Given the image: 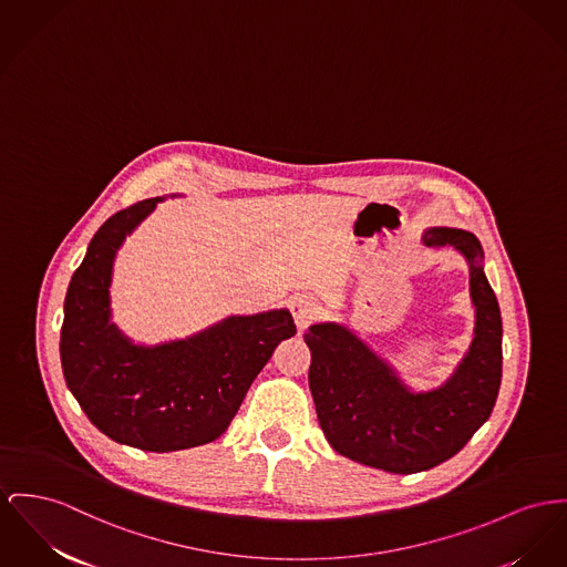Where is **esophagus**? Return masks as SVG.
<instances>
[{
	"label": "esophagus",
	"mask_w": 567,
	"mask_h": 567,
	"mask_svg": "<svg viewBox=\"0 0 567 567\" xmlns=\"http://www.w3.org/2000/svg\"><path fill=\"white\" fill-rule=\"evenodd\" d=\"M290 309H292L299 331H305L318 316V305L311 297H297L295 301L290 302Z\"/></svg>",
	"instance_id": "obj_1"
}]
</instances>
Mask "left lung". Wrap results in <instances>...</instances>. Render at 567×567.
Masks as SVG:
<instances>
[{"label":"left lung","instance_id":"left-lung-1","mask_svg":"<svg viewBox=\"0 0 567 567\" xmlns=\"http://www.w3.org/2000/svg\"><path fill=\"white\" fill-rule=\"evenodd\" d=\"M427 247H455L471 270L477 322L471 350L443 386L411 393L393 370L340 324H313L309 389L336 452L398 475L427 471L460 452L491 416L503 372L501 309L484 275L475 234L432 227Z\"/></svg>","mask_w":567,"mask_h":567}]
</instances>
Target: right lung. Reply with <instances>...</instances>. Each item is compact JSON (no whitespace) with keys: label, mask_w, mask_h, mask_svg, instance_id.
Instances as JSON below:
<instances>
[{"label":"right lung","mask_w":567,"mask_h":567,"mask_svg":"<svg viewBox=\"0 0 567 567\" xmlns=\"http://www.w3.org/2000/svg\"><path fill=\"white\" fill-rule=\"evenodd\" d=\"M161 197L110 217L73 272L60 333L69 389L115 443L176 452L219 439L277 343L297 333L290 311L231 316L189 340L133 346L110 322L115 251Z\"/></svg>","instance_id":"add662e5"}]
</instances>
